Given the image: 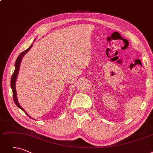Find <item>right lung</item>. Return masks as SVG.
<instances>
[{"label": "right lung", "instance_id": "obj_1", "mask_svg": "<svg viewBox=\"0 0 153 153\" xmlns=\"http://www.w3.org/2000/svg\"><path fill=\"white\" fill-rule=\"evenodd\" d=\"M33 46V44L30 46V47L29 48H27L26 50L22 51V53H20V54L19 55V56L17 57L16 61V63H15V70L14 71L13 73V75H12L11 77V81H10V86L12 88V90H13V99L14 101V103L16 104V105L20 108L21 109H22V111L25 112V114L28 116L29 117H30V116L25 112V111L21 107V106L19 104V102L17 101V94H16V78L17 76V74H18V72H19V67H20V64L21 62V60L22 59V57L24 56V54H25L26 53H27V51H29V50H30L31 47ZM31 118V117H30Z\"/></svg>", "mask_w": 153, "mask_h": 153}]
</instances>
